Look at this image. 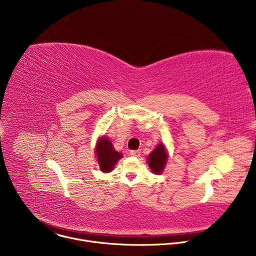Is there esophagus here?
Listing matches in <instances>:
<instances>
[{
  "instance_id": "esophagus-1",
  "label": "esophagus",
  "mask_w": 256,
  "mask_h": 256,
  "mask_svg": "<svg viewBox=\"0 0 256 256\" xmlns=\"http://www.w3.org/2000/svg\"><path fill=\"white\" fill-rule=\"evenodd\" d=\"M130 154L132 156H134V157H140V150H132V151H130Z\"/></svg>"
}]
</instances>
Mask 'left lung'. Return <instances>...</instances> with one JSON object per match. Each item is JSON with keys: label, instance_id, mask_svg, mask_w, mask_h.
Segmentation results:
<instances>
[{"label": "left lung", "instance_id": "left-lung-1", "mask_svg": "<svg viewBox=\"0 0 256 256\" xmlns=\"http://www.w3.org/2000/svg\"><path fill=\"white\" fill-rule=\"evenodd\" d=\"M167 161V154L163 144L157 146V148L149 155L148 163L151 170L155 174L162 173Z\"/></svg>", "mask_w": 256, "mask_h": 256}]
</instances>
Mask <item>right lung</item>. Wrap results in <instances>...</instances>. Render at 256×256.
Listing matches in <instances>:
<instances>
[{
    "mask_svg": "<svg viewBox=\"0 0 256 256\" xmlns=\"http://www.w3.org/2000/svg\"><path fill=\"white\" fill-rule=\"evenodd\" d=\"M96 156L101 171L110 172L116 163L122 157V154L116 152L112 142L107 138H101L96 146Z\"/></svg>",
    "mask_w": 256,
    "mask_h": 256,
    "instance_id": "right-lung-1",
    "label": "right lung"
}]
</instances>
